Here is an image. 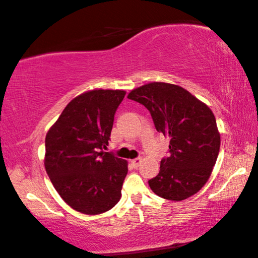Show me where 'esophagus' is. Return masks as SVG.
<instances>
[{
	"instance_id": "esophagus-1",
	"label": "esophagus",
	"mask_w": 258,
	"mask_h": 258,
	"mask_svg": "<svg viewBox=\"0 0 258 258\" xmlns=\"http://www.w3.org/2000/svg\"><path fill=\"white\" fill-rule=\"evenodd\" d=\"M141 161H143V159L137 158V159H133V160H131V164L133 165V167H138L141 164Z\"/></svg>"
}]
</instances>
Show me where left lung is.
Returning <instances> with one entry per match:
<instances>
[{"instance_id":"obj_1","label":"left lung","mask_w":258,"mask_h":258,"mask_svg":"<svg viewBox=\"0 0 258 258\" xmlns=\"http://www.w3.org/2000/svg\"><path fill=\"white\" fill-rule=\"evenodd\" d=\"M128 99L150 111L158 132L169 137V157L148 181L158 197L182 201L208 181L220 152L221 138L212 110L181 86L154 82L134 89Z\"/></svg>"}]
</instances>
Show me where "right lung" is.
<instances>
[{
  "instance_id": "add662e5",
  "label": "right lung",
  "mask_w": 258,
  "mask_h": 258,
  "mask_svg": "<svg viewBox=\"0 0 258 258\" xmlns=\"http://www.w3.org/2000/svg\"><path fill=\"white\" fill-rule=\"evenodd\" d=\"M125 94L101 89L79 94L46 133V173L60 198L79 213L98 215L120 200L127 161L103 148Z\"/></svg>"
}]
</instances>
